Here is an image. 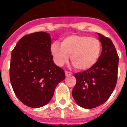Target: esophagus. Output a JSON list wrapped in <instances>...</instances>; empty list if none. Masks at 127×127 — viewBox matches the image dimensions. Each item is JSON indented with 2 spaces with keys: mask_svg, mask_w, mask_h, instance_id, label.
Listing matches in <instances>:
<instances>
[{
  "mask_svg": "<svg viewBox=\"0 0 127 127\" xmlns=\"http://www.w3.org/2000/svg\"><path fill=\"white\" fill-rule=\"evenodd\" d=\"M65 74L66 76H70V75H72V73L71 72H70L65 71Z\"/></svg>",
  "mask_w": 127,
  "mask_h": 127,
  "instance_id": "1",
  "label": "esophagus"
}]
</instances>
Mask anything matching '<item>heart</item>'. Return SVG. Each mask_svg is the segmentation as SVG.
I'll return each mask as SVG.
<instances>
[{"instance_id":"b5f03b06","label":"heart","mask_w":127,"mask_h":127,"mask_svg":"<svg viewBox=\"0 0 127 127\" xmlns=\"http://www.w3.org/2000/svg\"><path fill=\"white\" fill-rule=\"evenodd\" d=\"M51 53L58 65H62L71 56V62L76 68L82 70L94 67L101 53V44L98 39L87 35H73L62 40L61 45L52 44Z\"/></svg>"}]
</instances>
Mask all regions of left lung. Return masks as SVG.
Returning a JSON list of instances; mask_svg holds the SVG:
<instances>
[{"label":"left lung","instance_id":"1","mask_svg":"<svg viewBox=\"0 0 127 127\" xmlns=\"http://www.w3.org/2000/svg\"><path fill=\"white\" fill-rule=\"evenodd\" d=\"M102 53L90 69L75 74L76 84L72 95L80 107L92 109L107 101L117 81L119 58L111 39L98 33Z\"/></svg>","mask_w":127,"mask_h":127}]
</instances>
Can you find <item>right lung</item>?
<instances>
[{"label":"right lung","mask_w":127,"mask_h":127,"mask_svg":"<svg viewBox=\"0 0 127 127\" xmlns=\"http://www.w3.org/2000/svg\"><path fill=\"white\" fill-rule=\"evenodd\" d=\"M50 33L38 32L19 40L11 53L10 81L25 105L39 108L50 102L58 84L65 78L51 53Z\"/></svg>","instance_id":"add662e5"}]
</instances>
